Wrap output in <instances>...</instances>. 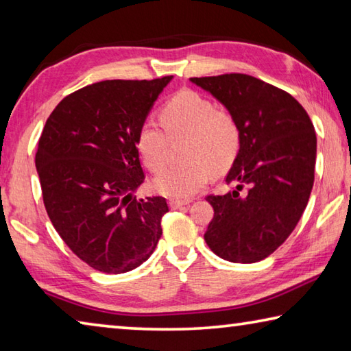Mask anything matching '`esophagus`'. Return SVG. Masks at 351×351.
<instances>
[{
	"mask_svg": "<svg viewBox=\"0 0 351 351\" xmlns=\"http://www.w3.org/2000/svg\"><path fill=\"white\" fill-rule=\"evenodd\" d=\"M170 207L171 209H180L182 206H187L189 201H184V199H170Z\"/></svg>",
	"mask_w": 351,
	"mask_h": 351,
	"instance_id": "1",
	"label": "esophagus"
}]
</instances>
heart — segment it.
<instances>
[{
	"instance_id": "obj_1",
	"label": "heart",
	"mask_w": 351,
	"mask_h": 351,
	"mask_svg": "<svg viewBox=\"0 0 351 351\" xmlns=\"http://www.w3.org/2000/svg\"><path fill=\"white\" fill-rule=\"evenodd\" d=\"M162 123L147 121L138 134V150L148 169L160 171L167 163L170 138L186 139V161L171 166L154 180L165 197L184 199L204 186L210 173L219 175L235 162L241 148V127L228 110L215 108L195 91L175 94L162 108Z\"/></svg>"
}]
</instances>
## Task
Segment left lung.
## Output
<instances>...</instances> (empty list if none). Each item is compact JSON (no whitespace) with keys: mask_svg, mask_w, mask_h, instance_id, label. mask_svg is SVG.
<instances>
[{"mask_svg":"<svg viewBox=\"0 0 351 351\" xmlns=\"http://www.w3.org/2000/svg\"><path fill=\"white\" fill-rule=\"evenodd\" d=\"M241 127V148L224 195L207 197L213 218L204 240L218 257L255 263L288 239L314 182L317 139L310 116L291 94L246 74L193 77Z\"/></svg>","mask_w":351,"mask_h":351,"instance_id":"1","label":"left lung"}]
</instances>
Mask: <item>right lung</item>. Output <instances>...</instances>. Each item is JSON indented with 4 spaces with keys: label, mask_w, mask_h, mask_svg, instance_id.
<instances>
[{
    "label": "right lung",
    "mask_w": 351,
    "mask_h": 351,
    "mask_svg": "<svg viewBox=\"0 0 351 351\" xmlns=\"http://www.w3.org/2000/svg\"><path fill=\"white\" fill-rule=\"evenodd\" d=\"M171 79L93 83L64 97L41 133L35 167L47 215L71 251L100 272L138 268L162 235L167 201L134 192L145 181L139 130Z\"/></svg>",
    "instance_id": "right-lung-1"
}]
</instances>
